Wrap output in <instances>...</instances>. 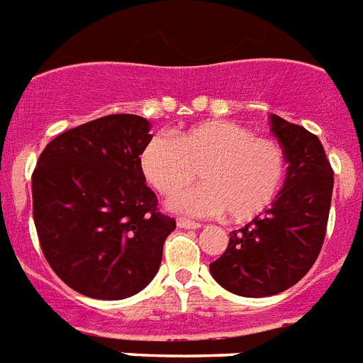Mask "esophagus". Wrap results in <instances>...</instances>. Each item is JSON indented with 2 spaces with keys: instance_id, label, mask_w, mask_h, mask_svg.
Segmentation results:
<instances>
[{
  "instance_id": "obj_1",
  "label": "esophagus",
  "mask_w": 363,
  "mask_h": 363,
  "mask_svg": "<svg viewBox=\"0 0 363 363\" xmlns=\"http://www.w3.org/2000/svg\"><path fill=\"white\" fill-rule=\"evenodd\" d=\"M177 227L179 228H199L201 223H197V221H191V219H186V218H179L177 219Z\"/></svg>"
}]
</instances>
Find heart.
Wrapping results in <instances>:
<instances>
[{
  "label": "heart",
  "mask_w": 363,
  "mask_h": 363,
  "mask_svg": "<svg viewBox=\"0 0 363 363\" xmlns=\"http://www.w3.org/2000/svg\"><path fill=\"white\" fill-rule=\"evenodd\" d=\"M145 181L162 196H175L196 181L203 184L172 199L169 208L188 216L251 221L277 199L286 177L284 151L275 140L255 136L234 121H201L175 140L155 136L140 155Z\"/></svg>",
  "instance_id": "b5f03b06"
}]
</instances>
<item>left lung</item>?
Returning <instances> with one entry per match:
<instances>
[{
	"instance_id": "1",
	"label": "left lung",
	"mask_w": 363,
	"mask_h": 363,
	"mask_svg": "<svg viewBox=\"0 0 363 363\" xmlns=\"http://www.w3.org/2000/svg\"><path fill=\"white\" fill-rule=\"evenodd\" d=\"M269 130L284 151L286 181L262 218L228 234L210 264L219 286L242 297H269L297 284L318 258L327 233L334 172L315 135L280 116Z\"/></svg>"
}]
</instances>
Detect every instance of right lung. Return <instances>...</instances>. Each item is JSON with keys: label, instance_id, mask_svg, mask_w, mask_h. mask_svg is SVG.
<instances>
[{"label": "right lung", "instance_id": "obj_1", "mask_svg": "<svg viewBox=\"0 0 363 363\" xmlns=\"http://www.w3.org/2000/svg\"><path fill=\"white\" fill-rule=\"evenodd\" d=\"M149 130L142 116H105L51 140L36 162L33 218L45 260L92 299L144 290L175 230L140 167Z\"/></svg>", "mask_w": 363, "mask_h": 363}]
</instances>
